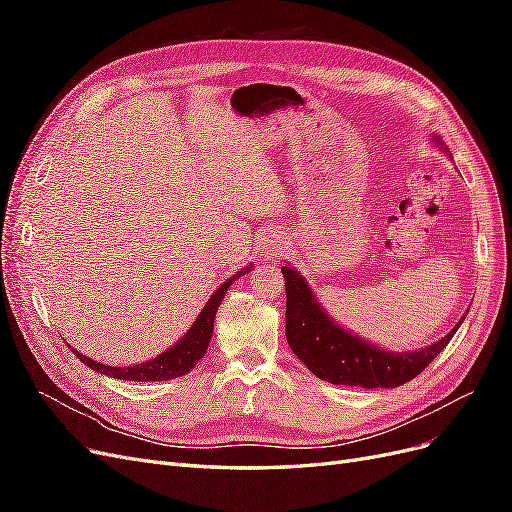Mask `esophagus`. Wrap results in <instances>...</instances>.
Masks as SVG:
<instances>
[{
    "label": "esophagus",
    "mask_w": 512,
    "mask_h": 512,
    "mask_svg": "<svg viewBox=\"0 0 512 512\" xmlns=\"http://www.w3.org/2000/svg\"><path fill=\"white\" fill-rule=\"evenodd\" d=\"M282 245H284V241H280L277 237H269L265 241V245H262V254H265L267 258H273L282 252Z\"/></svg>",
    "instance_id": "34e87169"
}]
</instances>
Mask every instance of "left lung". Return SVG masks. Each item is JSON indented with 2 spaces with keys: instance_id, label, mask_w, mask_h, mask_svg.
Wrapping results in <instances>:
<instances>
[{
  "instance_id": "left-lung-1",
  "label": "left lung",
  "mask_w": 512,
  "mask_h": 512,
  "mask_svg": "<svg viewBox=\"0 0 512 512\" xmlns=\"http://www.w3.org/2000/svg\"><path fill=\"white\" fill-rule=\"evenodd\" d=\"M433 143L442 145L440 138ZM286 280V337L290 350L320 380L361 389H395L416 378L451 342L457 327L436 344L414 352H389L346 331L324 312L316 294L290 265L282 267Z\"/></svg>"
}]
</instances>
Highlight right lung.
Returning a JSON list of instances; mask_svg holds the SVG:
<instances>
[{
    "label": "right lung",
    "instance_id": "obj_1",
    "mask_svg": "<svg viewBox=\"0 0 512 512\" xmlns=\"http://www.w3.org/2000/svg\"><path fill=\"white\" fill-rule=\"evenodd\" d=\"M252 269L245 267L243 271H239L237 275H232L228 282H224L218 290L211 294V299L207 301V305L203 307V312L198 314L196 322L192 324V329L185 333L179 342L164 350L160 356L151 361H145L141 365H130V367H113V365H102L94 359H89L85 354H79V350L70 348L79 359L89 367L96 369L98 374H106L117 380H132V382H156V380H170V378H179L185 376L188 371L198 363V359H203L209 342H211V333H213V320H215V312L224 299V294L228 290V286L237 280L239 275L247 273Z\"/></svg>",
    "mask_w": 512,
    "mask_h": 512
}]
</instances>
